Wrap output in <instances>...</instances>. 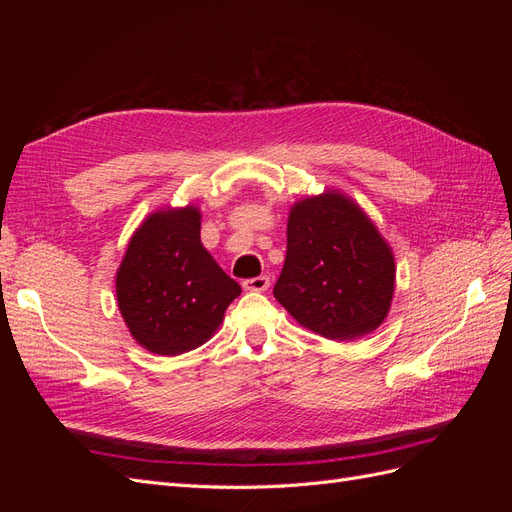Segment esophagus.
I'll use <instances>...</instances> for the list:
<instances>
[{
	"instance_id": "34e87169",
	"label": "esophagus",
	"mask_w": 512,
	"mask_h": 512,
	"mask_svg": "<svg viewBox=\"0 0 512 512\" xmlns=\"http://www.w3.org/2000/svg\"><path fill=\"white\" fill-rule=\"evenodd\" d=\"M271 280L267 275H258V277H250V280H243V288L252 290V292H265L269 288Z\"/></svg>"
}]
</instances>
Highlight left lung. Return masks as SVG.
<instances>
[{
	"mask_svg": "<svg viewBox=\"0 0 512 512\" xmlns=\"http://www.w3.org/2000/svg\"><path fill=\"white\" fill-rule=\"evenodd\" d=\"M393 288L391 247L352 200L329 192L292 207L273 294L299 324L339 342L356 339L380 327Z\"/></svg>",
	"mask_w": 512,
	"mask_h": 512,
	"instance_id": "obj_1",
	"label": "left lung"
}]
</instances>
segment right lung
Here are the masks:
<instances>
[{
  "instance_id": "right-lung-1",
  "label": "right lung",
  "mask_w": 512,
  "mask_h": 512,
  "mask_svg": "<svg viewBox=\"0 0 512 512\" xmlns=\"http://www.w3.org/2000/svg\"><path fill=\"white\" fill-rule=\"evenodd\" d=\"M241 294L200 243L194 207L153 213L134 232L117 271V303L132 337L175 356L205 344Z\"/></svg>"
}]
</instances>
